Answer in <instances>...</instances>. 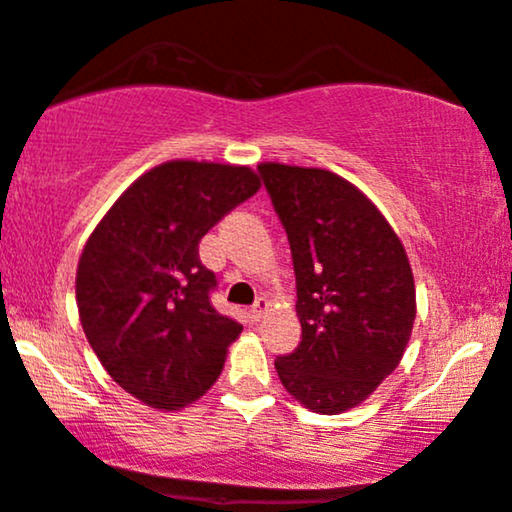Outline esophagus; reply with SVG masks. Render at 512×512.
<instances>
[{
	"mask_svg": "<svg viewBox=\"0 0 512 512\" xmlns=\"http://www.w3.org/2000/svg\"><path fill=\"white\" fill-rule=\"evenodd\" d=\"M267 307H269L267 298H257V303L252 305V310H250L252 319H255V322H260V319L264 317V312H267Z\"/></svg>",
	"mask_w": 512,
	"mask_h": 512,
	"instance_id": "34e87169",
	"label": "esophagus"
}]
</instances>
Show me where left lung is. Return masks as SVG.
Returning a JSON list of instances; mask_svg holds the SVG:
<instances>
[{
    "mask_svg": "<svg viewBox=\"0 0 512 512\" xmlns=\"http://www.w3.org/2000/svg\"><path fill=\"white\" fill-rule=\"evenodd\" d=\"M291 243L303 341L276 357L305 408L338 415L398 367L415 324V281L384 214L346 178L279 162L257 166Z\"/></svg>",
    "mask_w": 512,
    "mask_h": 512,
    "instance_id": "obj_1",
    "label": "left lung"
}]
</instances>
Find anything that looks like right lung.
Returning a JSON list of instances; mask_svg holds the SVG:
<instances>
[{
  "label": "right lung",
  "mask_w": 512,
  "mask_h": 512,
  "mask_svg": "<svg viewBox=\"0 0 512 512\" xmlns=\"http://www.w3.org/2000/svg\"><path fill=\"white\" fill-rule=\"evenodd\" d=\"M260 190L250 166L174 159L143 174L90 233L78 315L109 377L150 408H186L217 381L243 326L209 303L197 245Z\"/></svg>",
  "instance_id": "right-lung-1"
}]
</instances>
